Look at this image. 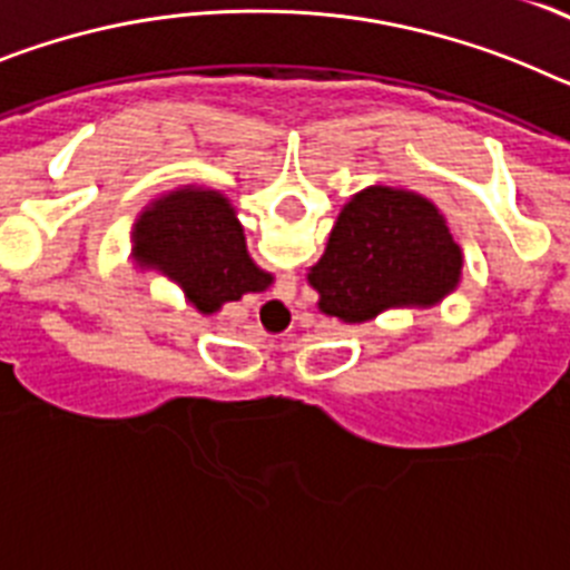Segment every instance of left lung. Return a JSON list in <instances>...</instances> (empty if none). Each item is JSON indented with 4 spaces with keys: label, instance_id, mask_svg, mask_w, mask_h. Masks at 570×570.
Segmentation results:
<instances>
[{
    "label": "left lung",
    "instance_id": "obj_1",
    "mask_svg": "<svg viewBox=\"0 0 570 570\" xmlns=\"http://www.w3.org/2000/svg\"><path fill=\"white\" fill-rule=\"evenodd\" d=\"M462 250L434 203L371 185L336 216L328 248L308 271L320 311L347 325L387 308H431L460 285Z\"/></svg>",
    "mask_w": 570,
    "mask_h": 570
}]
</instances>
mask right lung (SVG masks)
<instances>
[{
    "mask_svg": "<svg viewBox=\"0 0 570 570\" xmlns=\"http://www.w3.org/2000/svg\"><path fill=\"white\" fill-rule=\"evenodd\" d=\"M134 259L183 285L199 314L265 291L274 276L256 268L234 205L219 190L176 188L159 196L134 225Z\"/></svg>",
    "mask_w": 570,
    "mask_h": 570,
    "instance_id": "obj_1",
    "label": "right lung"
}]
</instances>
